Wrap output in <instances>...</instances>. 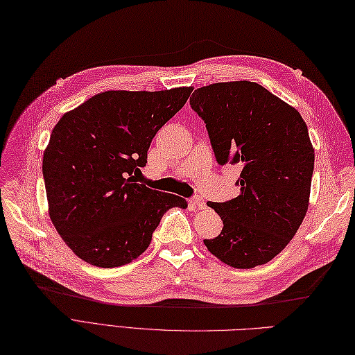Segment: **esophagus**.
I'll return each mask as SVG.
<instances>
[{"instance_id": "obj_1", "label": "esophagus", "mask_w": 355, "mask_h": 355, "mask_svg": "<svg viewBox=\"0 0 355 355\" xmlns=\"http://www.w3.org/2000/svg\"><path fill=\"white\" fill-rule=\"evenodd\" d=\"M189 207H191V209H203L205 207V202H203V198L200 197V196H196V197H193L191 200H189Z\"/></svg>"}]
</instances>
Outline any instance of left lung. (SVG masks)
Returning a JSON list of instances; mask_svg holds the SVG:
<instances>
[{
  "label": "left lung",
  "instance_id": "left-lung-1",
  "mask_svg": "<svg viewBox=\"0 0 355 355\" xmlns=\"http://www.w3.org/2000/svg\"><path fill=\"white\" fill-rule=\"evenodd\" d=\"M189 105L206 123L220 166L238 164L239 196L209 202L223 220L207 250L233 268L270 262L300 229L309 207L315 150L300 112L261 84L217 83Z\"/></svg>",
  "mask_w": 355,
  "mask_h": 355
}]
</instances>
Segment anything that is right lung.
<instances>
[{
  "label": "right lung",
  "instance_id": "obj_1",
  "mask_svg": "<svg viewBox=\"0 0 355 355\" xmlns=\"http://www.w3.org/2000/svg\"><path fill=\"white\" fill-rule=\"evenodd\" d=\"M193 87L110 90L66 112L43 153L49 217L72 252L90 265L132 262L162 215L182 197L137 180L152 138L185 105Z\"/></svg>",
  "mask_w": 355,
  "mask_h": 355
}]
</instances>
